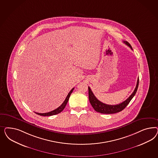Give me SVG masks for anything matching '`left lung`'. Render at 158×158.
<instances>
[{
    "label": "left lung",
    "mask_w": 158,
    "mask_h": 158,
    "mask_svg": "<svg viewBox=\"0 0 158 158\" xmlns=\"http://www.w3.org/2000/svg\"><path fill=\"white\" fill-rule=\"evenodd\" d=\"M124 43L131 48V49L133 50L131 46L130 45V44L129 42H127V41H124ZM139 78H138L136 87L134 89V91L130 96L129 97L119 104L114 105L105 104L104 103L101 102L100 101L98 100L91 91L90 87H89V98L90 102L91 104V106H93V108H94V110L101 114H112L118 113L119 112L122 111L123 110H124V108L126 107V106L129 104L130 101L131 100V99L133 98V97L135 96V94L137 92L138 87H139Z\"/></svg>",
    "instance_id": "8db88e82"
}]
</instances>
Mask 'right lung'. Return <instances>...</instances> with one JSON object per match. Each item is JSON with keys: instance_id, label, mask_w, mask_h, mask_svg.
I'll use <instances>...</instances> for the list:
<instances>
[{"instance_id": "1", "label": "right lung", "mask_w": 158, "mask_h": 158, "mask_svg": "<svg viewBox=\"0 0 158 158\" xmlns=\"http://www.w3.org/2000/svg\"><path fill=\"white\" fill-rule=\"evenodd\" d=\"M74 88H73L71 89V90L69 92V93L68 94L67 97L65 98V100H64V101L63 102L61 105H60L58 108H57V109L54 110H52V111H50L49 112H47V113H43V114H40V113H37V112H35L36 114H38L39 115H40V116H52V115H57L58 114L60 113L61 112H62L63 110L65 108V106L67 105V102L69 100V97L71 96V93H72V91L73 90Z\"/></svg>"}]
</instances>
